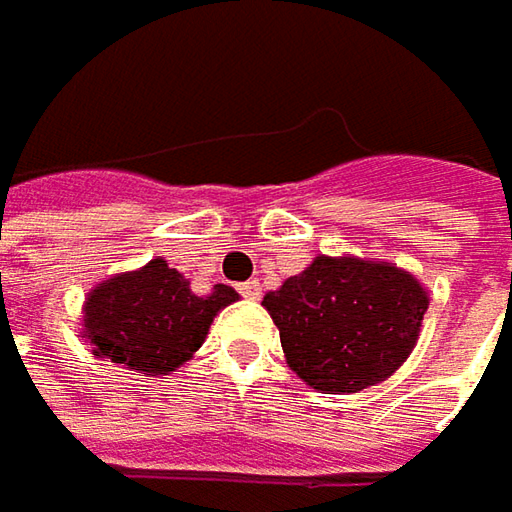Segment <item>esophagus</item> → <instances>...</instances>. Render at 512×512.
<instances>
[{"mask_svg": "<svg viewBox=\"0 0 512 512\" xmlns=\"http://www.w3.org/2000/svg\"><path fill=\"white\" fill-rule=\"evenodd\" d=\"M238 294L247 297V300H259V297H262V285H259L256 279H247V282L238 285Z\"/></svg>", "mask_w": 512, "mask_h": 512, "instance_id": "34e87169", "label": "esophagus"}]
</instances>
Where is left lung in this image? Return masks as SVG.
I'll return each instance as SVG.
<instances>
[{
	"instance_id": "1",
	"label": "left lung",
	"mask_w": 512,
	"mask_h": 512,
	"mask_svg": "<svg viewBox=\"0 0 512 512\" xmlns=\"http://www.w3.org/2000/svg\"><path fill=\"white\" fill-rule=\"evenodd\" d=\"M288 367L323 393L384 382L411 355L428 309L411 274L361 259L317 256L265 294Z\"/></svg>"
}]
</instances>
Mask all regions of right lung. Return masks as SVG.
Segmentation results:
<instances>
[{
    "label": "right lung",
    "instance_id": "right-lung-1",
    "mask_svg": "<svg viewBox=\"0 0 512 512\" xmlns=\"http://www.w3.org/2000/svg\"><path fill=\"white\" fill-rule=\"evenodd\" d=\"M236 300L230 285H215L198 297L168 262L151 259L145 268L113 276L92 291L84 306V338H90L95 355L113 364L165 376L195 355L212 317Z\"/></svg>",
    "mask_w": 512,
    "mask_h": 512
}]
</instances>
